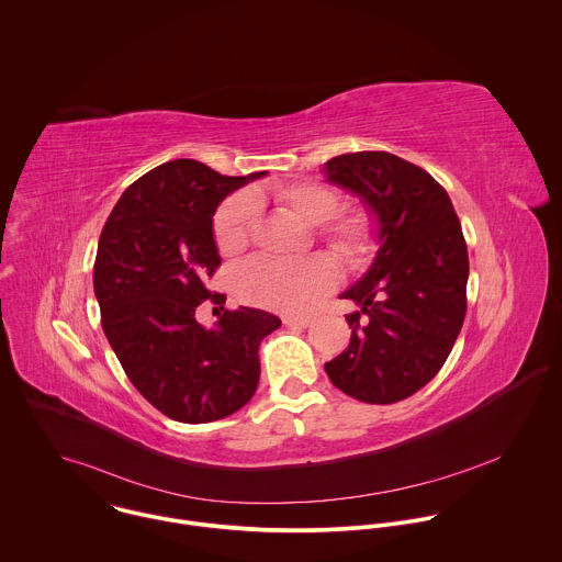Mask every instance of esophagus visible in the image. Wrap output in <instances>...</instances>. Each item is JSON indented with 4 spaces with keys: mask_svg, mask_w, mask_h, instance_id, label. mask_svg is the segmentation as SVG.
<instances>
[{
    "mask_svg": "<svg viewBox=\"0 0 562 562\" xmlns=\"http://www.w3.org/2000/svg\"><path fill=\"white\" fill-rule=\"evenodd\" d=\"M283 324H285V326L305 328V326H310V324H312V318H310V316H285V318H283Z\"/></svg>",
    "mask_w": 562,
    "mask_h": 562,
    "instance_id": "1",
    "label": "esophagus"
}]
</instances>
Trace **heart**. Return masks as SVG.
I'll return each mask as SVG.
<instances>
[{
	"mask_svg": "<svg viewBox=\"0 0 562 562\" xmlns=\"http://www.w3.org/2000/svg\"><path fill=\"white\" fill-rule=\"evenodd\" d=\"M261 192H257L259 196ZM285 210L310 225H321L322 241L348 266H366L376 250V223L368 210H341V192L324 181L303 179L274 183L266 190ZM257 221V203L250 194L229 196L214 214L212 232L221 255L236 257L250 244ZM339 281V266L330 255L305 259L259 257L234 274V290L255 307L299 314L312 310Z\"/></svg>",
	"mask_w": 562,
	"mask_h": 562,
	"instance_id": "b5f03b06",
	"label": "heart"
}]
</instances>
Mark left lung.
Wrapping results in <instances>:
<instances>
[{"label": "left lung", "mask_w": 562, "mask_h": 562, "mask_svg": "<svg viewBox=\"0 0 562 562\" xmlns=\"http://www.w3.org/2000/svg\"><path fill=\"white\" fill-rule=\"evenodd\" d=\"M326 175L368 201L379 216L381 248L370 272L341 299L348 348L324 363L330 383L370 404L401 402L446 363L468 312V244L443 186L387 151L326 161Z\"/></svg>", "instance_id": "8db88e82"}]
</instances>
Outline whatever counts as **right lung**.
I'll return each mask as SVG.
<instances>
[{
	"instance_id": "right-lung-1",
	"label": "right lung",
	"mask_w": 562,
	"mask_h": 562,
	"mask_svg": "<svg viewBox=\"0 0 562 562\" xmlns=\"http://www.w3.org/2000/svg\"><path fill=\"white\" fill-rule=\"evenodd\" d=\"M261 175L166 161L123 192L103 225L92 272L103 333L132 385L170 419L203 424L241 408L259 383V344L281 326L250 307L225 310L212 328L194 318L201 303L227 299L207 288L221 266L212 216Z\"/></svg>"
}]
</instances>
